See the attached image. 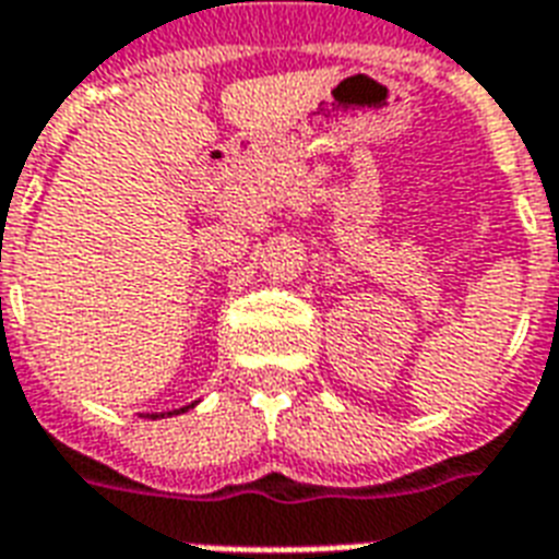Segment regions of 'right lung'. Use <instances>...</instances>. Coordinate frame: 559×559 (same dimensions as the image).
I'll list each match as a JSON object with an SVG mask.
<instances>
[{"label":"right lung","instance_id":"add662e5","mask_svg":"<svg viewBox=\"0 0 559 559\" xmlns=\"http://www.w3.org/2000/svg\"><path fill=\"white\" fill-rule=\"evenodd\" d=\"M189 408H194V402L192 405H186V408H175V411H163V414H148L151 419H157V417H175V414H183V411H189Z\"/></svg>","mask_w":559,"mask_h":559}]
</instances>
